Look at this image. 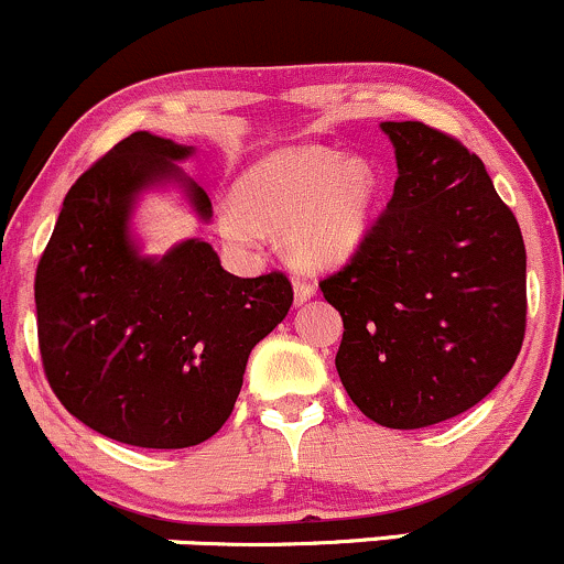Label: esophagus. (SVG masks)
Segmentation results:
<instances>
[{"mask_svg": "<svg viewBox=\"0 0 564 564\" xmlns=\"http://www.w3.org/2000/svg\"><path fill=\"white\" fill-rule=\"evenodd\" d=\"M313 294H315L313 283L311 281H302V278H296V281H294V300H296V305L307 302Z\"/></svg>", "mask_w": 564, "mask_h": 564, "instance_id": "obj_1", "label": "esophagus"}]
</instances>
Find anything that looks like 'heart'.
Instances as JSON below:
<instances>
[{"label": "heart", "mask_w": 564, "mask_h": 564, "mask_svg": "<svg viewBox=\"0 0 564 564\" xmlns=\"http://www.w3.org/2000/svg\"><path fill=\"white\" fill-rule=\"evenodd\" d=\"M377 171L364 158H343L307 144L259 158L235 184L216 225L230 243L257 246L264 227L283 230L286 253L302 268H337L364 246L377 203Z\"/></svg>", "instance_id": "1"}]
</instances>
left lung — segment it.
<instances>
[{
  "instance_id": "left-lung-1",
  "label": "left lung",
  "mask_w": 564,
  "mask_h": 564,
  "mask_svg": "<svg viewBox=\"0 0 564 564\" xmlns=\"http://www.w3.org/2000/svg\"><path fill=\"white\" fill-rule=\"evenodd\" d=\"M393 197L343 270L321 281L343 315L337 372L386 429L471 410L509 375L524 339L528 253L485 163L423 122H382Z\"/></svg>"
}]
</instances>
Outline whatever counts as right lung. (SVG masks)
<instances>
[{
	"label": "right lung",
	"instance_id": "obj_1",
	"mask_svg": "<svg viewBox=\"0 0 564 564\" xmlns=\"http://www.w3.org/2000/svg\"><path fill=\"white\" fill-rule=\"evenodd\" d=\"M192 147L131 133L64 197L34 281L45 377L79 423L147 449L212 438L232 414L253 345L294 302L283 272L238 278L206 240L144 257L135 197L176 182L200 219L212 200L178 169Z\"/></svg>",
	"mask_w": 564,
	"mask_h": 564
}]
</instances>
